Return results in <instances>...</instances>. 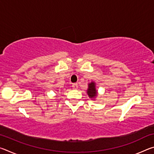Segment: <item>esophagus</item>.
<instances>
[{"label": "esophagus", "mask_w": 154, "mask_h": 154, "mask_svg": "<svg viewBox=\"0 0 154 154\" xmlns=\"http://www.w3.org/2000/svg\"><path fill=\"white\" fill-rule=\"evenodd\" d=\"M72 88H73V89H77V88H78L77 83H73V84H72Z\"/></svg>", "instance_id": "obj_1"}]
</instances>
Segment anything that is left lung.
I'll return each mask as SVG.
<instances>
[{
	"mask_svg": "<svg viewBox=\"0 0 154 154\" xmlns=\"http://www.w3.org/2000/svg\"><path fill=\"white\" fill-rule=\"evenodd\" d=\"M87 94L89 98L92 100H94L98 96V90L96 88V83L94 82H90L88 83V88L87 90Z\"/></svg>",
	"mask_w": 154,
	"mask_h": 154,
	"instance_id": "obj_1",
	"label": "left lung"
}]
</instances>
